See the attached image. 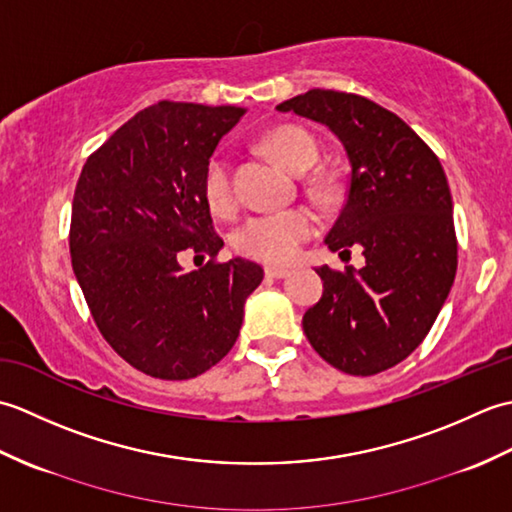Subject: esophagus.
Wrapping results in <instances>:
<instances>
[{
    "label": "esophagus",
    "mask_w": 512,
    "mask_h": 512,
    "mask_svg": "<svg viewBox=\"0 0 512 512\" xmlns=\"http://www.w3.org/2000/svg\"><path fill=\"white\" fill-rule=\"evenodd\" d=\"M292 273L290 268H281V266H268L266 268V277L270 279H286Z\"/></svg>",
    "instance_id": "obj_1"
}]
</instances>
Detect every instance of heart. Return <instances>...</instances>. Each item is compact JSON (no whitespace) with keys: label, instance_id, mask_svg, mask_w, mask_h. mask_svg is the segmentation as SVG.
Masks as SVG:
<instances>
[{"label":"heart","instance_id":"obj_1","mask_svg":"<svg viewBox=\"0 0 512 512\" xmlns=\"http://www.w3.org/2000/svg\"><path fill=\"white\" fill-rule=\"evenodd\" d=\"M264 147L279 165L301 173L310 169L319 158L317 140L297 125H279L264 136ZM202 191L209 206L217 213H228L235 206L231 167L224 151L206 160L202 173ZM319 231V217L308 206L259 213L235 231V248L244 257L264 264H288L299 255L301 246Z\"/></svg>","mask_w":512,"mask_h":512}]
</instances>
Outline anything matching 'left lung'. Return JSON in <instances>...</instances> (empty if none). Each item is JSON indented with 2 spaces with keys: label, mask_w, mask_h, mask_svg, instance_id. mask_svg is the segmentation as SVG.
I'll return each mask as SVG.
<instances>
[{
  "label": "left lung",
  "mask_w": 512,
  "mask_h": 512,
  "mask_svg": "<svg viewBox=\"0 0 512 512\" xmlns=\"http://www.w3.org/2000/svg\"><path fill=\"white\" fill-rule=\"evenodd\" d=\"M341 140L350 182L330 250L361 248L365 266L317 268L323 297L303 314L317 354L352 376L398 365L429 334L458 270L447 176L429 145L394 112L358 94L310 90L277 105Z\"/></svg>",
  "instance_id": "left-lung-1"
}]
</instances>
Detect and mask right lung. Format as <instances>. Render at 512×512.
I'll return each instance as SVG.
<instances>
[{
	"instance_id": "1",
	"label": "right lung",
	"mask_w": 512,
	"mask_h": 512,
	"mask_svg": "<svg viewBox=\"0 0 512 512\" xmlns=\"http://www.w3.org/2000/svg\"><path fill=\"white\" fill-rule=\"evenodd\" d=\"M244 107L160 101L118 127L83 165L70 222L76 281L112 350L162 380L204 374L231 352L264 279L224 246L202 191L206 160ZM184 249L209 254L184 274Z\"/></svg>"
}]
</instances>
